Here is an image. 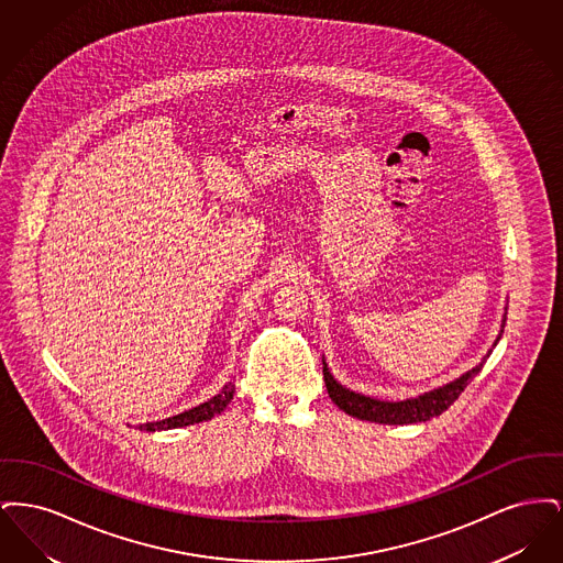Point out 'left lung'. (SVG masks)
Here are the masks:
<instances>
[{
	"instance_id": "1",
	"label": "left lung",
	"mask_w": 563,
	"mask_h": 563,
	"mask_svg": "<svg viewBox=\"0 0 563 563\" xmlns=\"http://www.w3.org/2000/svg\"><path fill=\"white\" fill-rule=\"evenodd\" d=\"M505 322H507V308H505L500 333H498L494 346L503 338ZM489 354H492V350L483 356L479 365H475L466 374L455 377V379L439 386V388H432L429 393H422L418 397L402 399V401H382V399H374V397L350 390L346 386H342L329 372V365L324 363V358H322V377H324V386H327V393H329L331 401L335 402L342 411H346L352 418L377 422V424H416V422H427L434 416H441L462 395V390L468 386V382L482 372Z\"/></svg>"
}]
</instances>
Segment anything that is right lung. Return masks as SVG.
I'll return each instance as SVG.
<instances>
[{"label": "right lung", "instance_id": "right-lung-1", "mask_svg": "<svg viewBox=\"0 0 563 563\" xmlns=\"http://www.w3.org/2000/svg\"><path fill=\"white\" fill-rule=\"evenodd\" d=\"M234 382H225V386L211 397L209 401L200 402L196 407H191L188 411H181L177 416H170V418H164L158 422H145V424H139L136 429L145 430V432H156V430H170V429H184V427H191V424H200V422H207L214 416H219L230 401L234 397Z\"/></svg>", "mask_w": 563, "mask_h": 563}]
</instances>
